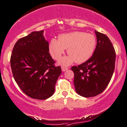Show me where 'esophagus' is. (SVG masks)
Listing matches in <instances>:
<instances>
[{"label": "esophagus", "mask_w": 127, "mask_h": 127, "mask_svg": "<svg viewBox=\"0 0 127 127\" xmlns=\"http://www.w3.org/2000/svg\"><path fill=\"white\" fill-rule=\"evenodd\" d=\"M68 70V68H67V67H62V71H66V70Z\"/></svg>", "instance_id": "1"}]
</instances>
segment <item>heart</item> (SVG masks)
<instances>
[{
  "label": "heart",
  "instance_id": "heart-1",
  "mask_svg": "<svg viewBox=\"0 0 127 127\" xmlns=\"http://www.w3.org/2000/svg\"><path fill=\"white\" fill-rule=\"evenodd\" d=\"M97 44L95 36L91 33L74 32L59 36V40L52 38L49 43V52L52 57L59 60L67 49L65 56L59 61L60 65H69L74 61L82 63L92 56Z\"/></svg>",
  "mask_w": 127,
  "mask_h": 127
}]
</instances>
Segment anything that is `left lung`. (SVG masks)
I'll return each instance as SVG.
<instances>
[{"mask_svg":"<svg viewBox=\"0 0 127 127\" xmlns=\"http://www.w3.org/2000/svg\"><path fill=\"white\" fill-rule=\"evenodd\" d=\"M97 46L93 56L84 63L71 67L77 93L84 97H94L106 89L115 68V52L105 34L95 30Z\"/></svg>","mask_w":127,"mask_h":127,"instance_id":"left-lung-1","label":"left lung"}]
</instances>
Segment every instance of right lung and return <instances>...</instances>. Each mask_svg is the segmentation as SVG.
Returning a JSON list of instances; mask_svg holds the SVG:
<instances>
[{
	"instance_id": "add662e5",
	"label": "right lung",
	"mask_w": 127,
	"mask_h": 127,
	"mask_svg": "<svg viewBox=\"0 0 127 127\" xmlns=\"http://www.w3.org/2000/svg\"><path fill=\"white\" fill-rule=\"evenodd\" d=\"M44 30L33 32L16 43L10 58L13 77L20 89L29 97L46 99L54 94L62 74L60 66L49 53V42Z\"/></svg>"
}]
</instances>
